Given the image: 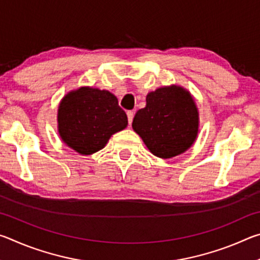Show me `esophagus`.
<instances>
[{
    "label": "esophagus",
    "instance_id": "1",
    "mask_svg": "<svg viewBox=\"0 0 260 260\" xmlns=\"http://www.w3.org/2000/svg\"><path fill=\"white\" fill-rule=\"evenodd\" d=\"M127 118H128V124L131 125L132 121H133V118H134V112L133 111H127Z\"/></svg>",
    "mask_w": 260,
    "mask_h": 260
}]
</instances>
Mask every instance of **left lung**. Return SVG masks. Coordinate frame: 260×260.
Listing matches in <instances>:
<instances>
[{
	"instance_id": "8db88e82",
	"label": "left lung",
	"mask_w": 260,
	"mask_h": 260,
	"mask_svg": "<svg viewBox=\"0 0 260 260\" xmlns=\"http://www.w3.org/2000/svg\"><path fill=\"white\" fill-rule=\"evenodd\" d=\"M146 101L132 126L149 150L165 159L186 151L199 132V112L190 94L181 87H164L149 93Z\"/></svg>"
}]
</instances>
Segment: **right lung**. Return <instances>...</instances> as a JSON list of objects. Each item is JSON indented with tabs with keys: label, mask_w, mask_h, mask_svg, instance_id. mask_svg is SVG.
<instances>
[{
	"label": "right lung",
	"mask_w": 260,
	"mask_h": 260,
	"mask_svg": "<svg viewBox=\"0 0 260 260\" xmlns=\"http://www.w3.org/2000/svg\"><path fill=\"white\" fill-rule=\"evenodd\" d=\"M127 124L126 112L108 90L82 87L69 93L59 104L60 138L81 155L101 150L110 136L124 129Z\"/></svg>",
	"instance_id": "add662e5"
}]
</instances>
